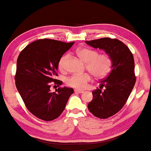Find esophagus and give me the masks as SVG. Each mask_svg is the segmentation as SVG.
<instances>
[{
    "label": "esophagus",
    "mask_w": 151,
    "mask_h": 151,
    "mask_svg": "<svg viewBox=\"0 0 151 151\" xmlns=\"http://www.w3.org/2000/svg\"><path fill=\"white\" fill-rule=\"evenodd\" d=\"M74 92H75V93H84V91H83V90L75 89V90H74Z\"/></svg>",
    "instance_id": "esophagus-1"
}]
</instances>
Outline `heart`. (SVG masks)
Masks as SVG:
<instances>
[{"label":"heart","mask_w":151,"mask_h":151,"mask_svg":"<svg viewBox=\"0 0 151 151\" xmlns=\"http://www.w3.org/2000/svg\"><path fill=\"white\" fill-rule=\"evenodd\" d=\"M77 55L86 63V68L95 79H101L105 77L110 72L112 65V60L108 54H99L97 50L87 47L79 48L77 50ZM69 58L68 54L61 57L58 62V68L62 72L65 70L66 62ZM91 80L89 73L74 74L66 79L65 82L69 86L77 89H83Z\"/></svg>","instance_id":"1"}]
</instances>
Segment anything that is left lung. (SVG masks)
Wrapping results in <instances>:
<instances>
[{
    "instance_id": "1",
    "label": "left lung",
    "mask_w": 151,
    "mask_h": 151,
    "mask_svg": "<svg viewBox=\"0 0 151 151\" xmlns=\"http://www.w3.org/2000/svg\"><path fill=\"white\" fill-rule=\"evenodd\" d=\"M85 42L104 50L112 60L110 73L101 81L99 88L92 91L93 99L87 106L93 116L107 119L123 108L131 94L136 83L134 59L129 48L117 39L104 37ZM103 87L105 89L102 91Z\"/></svg>"
}]
</instances>
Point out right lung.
Listing matches in <instances>:
<instances>
[{"instance_id":"right-lung-1","label":"right lung","mask_w":151,"mask_h":151,"mask_svg":"<svg viewBox=\"0 0 151 151\" xmlns=\"http://www.w3.org/2000/svg\"><path fill=\"white\" fill-rule=\"evenodd\" d=\"M74 43L39 40L26 46L17 60V89L29 111L43 121L60 116L74 92L72 88L66 86L50 91V82L62 85V81L55 79L58 62Z\"/></svg>"}]
</instances>
